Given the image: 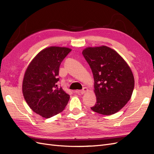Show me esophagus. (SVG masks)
<instances>
[{
  "label": "esophagus",
  "instance_id": "obj_1",
  "mask_svg": "<svg viewBox=\"0 0 154 154\" xmlns=\"http://www.w3.org/2000/svg\"><path fill=\"white\" fill-rule=\"evenodd\" d=\"M87 91H88V88L87 87H83L82 90H81L80 91H76V92H80L82 94H84V93Z\"/></svg>",
  "mask_w": 154,
  "mask_h": 154
}]
</instances>
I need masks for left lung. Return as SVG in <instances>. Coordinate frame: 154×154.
<instances>
[{
    "label": "left lung",
    "mask_w": 154,
    "mask_h": 154,
    "mask_svg": "<svg viewBox=\"0 0 154 154\" xmlns=\"http://www.w3.org/2000/svg\"><path fill=\"white\" fill-rule=\"evenodd\" d=\"M82 54L94 80L96 103L91 110L103 115L118 112L132 94L134 78L131 69L116 51L106 46L87 48Z\"/></svg>",
    "instance_id": "8db88e82"
}]
</instances>
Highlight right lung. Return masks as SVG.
Returning <instances> with one entry per match:
<instances>
[{"instance_id":"1","label":"right lung","mask_w":154,"mask_h":154,"mask_svg":"<svg viewBox=\"0 0 154 154\" xmlns=\"http://www.w3.org/2000/svg\"><path fill=\"white\" fill-rule=\"evenodd\" d=\"M67 48L49 47L41 51L27 68L22 83L24 99L35 113L50 118L62 112L70 96L58 85L59 68L71 52Z\"/></svg>"}]
</instances>
